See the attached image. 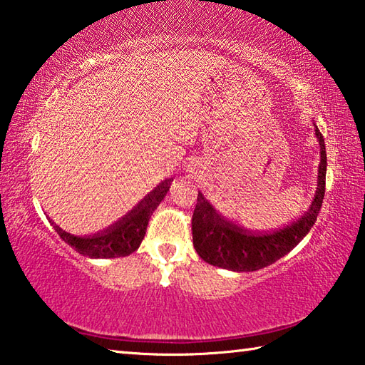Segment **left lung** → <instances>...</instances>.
I'll list each match as a JSON object with an SVG mask.
<instances>
[{
    "instance_id": "1",
    "label": "left lung",
    "mask_w": 365,
    "mask_h": 365,
    "mask_svg": "<svg viewBox=\"0 0 365 365\" xmlns=\"http://www.w3.org/2000/svg\"><path fill=\"white\" fill-rule=\"evenodd\" d=\"M314 132L321 146L318 187L305 215L283 229L267 233L245 230L219 216L208 200L198 194L192 216V240L205 262L233 272H256L277 262L304 240L316 222L326 192V144L318 127Z\"/></svg>"
}]
</instances>
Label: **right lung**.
Returning <instances> with one entry per match:
<instances>
[{
    "instance_id": "add662e5",
    "label": "right lung",
    "mask_w": 365,
    "mask_h": 365,
    "mask_svg": "<svg viewBox=\"0 0 365 365\" xmlns=\"http://www.w3.org/2000/svg\"><path fill=\"white\" fill-rule=\"evenodd\" d=\"M170 182L171 180H167L157 185L135 210L101 233H95L91 237H74L52 222L53 229L65 243L74 247L82 256L93 259L125 257L140 247L144 235H146L149 219L170 190Z\"/></svg>"
}]
</instances>
